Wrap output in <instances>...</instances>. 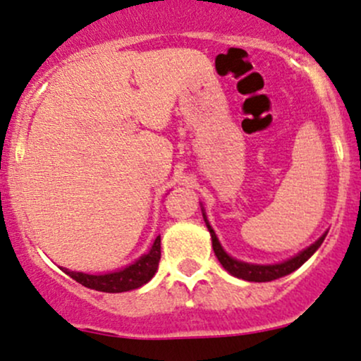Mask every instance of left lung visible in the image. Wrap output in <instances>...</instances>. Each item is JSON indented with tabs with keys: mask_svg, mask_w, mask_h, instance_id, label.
Returning a JSON list of instances; mask_svg holds the SVG:
<instances>
[{
	"mask_svg": "<svg viewBox=\"0 0 361 361\" xmlns=\"http://www.w3.org/2000/svg\"><path fill=\"white\" fill-rule=\"evenodd\" d=\"M204 221H206V226H208L209 233H212V240H213V250H214V256L218 257V261L221 262V266L228 271L230 274H233V276L237 278H242L245 279V281H257V283H262V281H273V279H278L281 276H286V274L293 273L295 269H298L303 262L309 259L312 254L315 252V250L321 247V244L324 242V237H326V233L322 235L321 238H319L315 244H312L310 247H307L305 250H302L300 254H297L295 257L288 259V261L285 262H279V264H269V266H261V264H247V262H240L237 261V259L230 257L228 254L225 252L224 249H221L220 242H218L216 235L212 230V226H209L208 220H206L204 216Z\"/></svg>",
	"mask_w": 361,
	"mask_h": 361,
	"instance_id": "1",
	"label": "left lung"
}]
</instances>
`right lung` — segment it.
<instances>
[{"mask_svg": "<svg viewBox=\"0 0 361 361\" xmlns=\"http://www.w3.org/2000/svg\"><path fill=\"white\" fill-rule=\"evenodd\" d=\"M160 235L153 242L152 249L148 254L141 256L136 262H133L128 268L114 271V273L107 274H85V273H75V271L63 269L64 273L78 281L80 285L87 286V288L105 291V293H121V291H129L143 286L153 278L157 268L160 262Z\"/></svg>", "mask_w": 361, "mask_h": 361, "instance_id": "obj_1", "label": "right lung"}]
</instances>
